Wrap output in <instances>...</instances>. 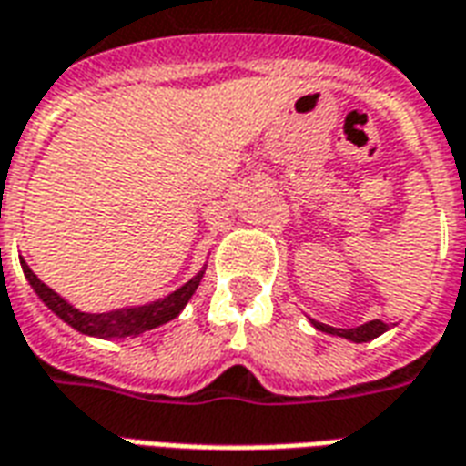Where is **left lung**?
Here are the masks:
<instances>
[{
	"label": "left lung",
	"instance_id": "8db88e82",
	"mask_svg": "<svg viewBox=\"0 0 466 466\" xmlns=\"http://www.w3.org/2000/svg\"><path fill=\"white\" fill-rule=\"evenodd\" d=\"M313 326L319 330H323V333H333V336L356 340V343L373 340L378 339L380 333L388 330V323H382V320H370V323H363V326H356V329H333V326H326V323H319V320H313Z\"/></svg>",
	"mask_w": 466,
	"mask_h": 466
}]
</instances>
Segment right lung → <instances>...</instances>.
<instances>
[{
	"label": "right lung",
	"mask_w": 466,
	"mask_h": 466,
	"mask_svg": "<svg viewBox=\"0 0 466 466\" xmlns=\"http://www.w3.org/2000/svg\"><path fill=\"white\" fill-rule=\"evenodd\" d=\"M24 277L29 279V284L34 286V291L39 294V299L51 311L56 313L58 319H64L68 326H74L76 330H81L86 336H96V339H116V336H137L143 330H150L155 326H163L167 320H172L177 313L185 309V303L189 301V296L195 294V289L199 286V279L205 271H199L198 277L189 279L187 284L180 286L177 291H172L170 296H165L160 301L146 303V306H130V309H120V311L108 313H84L74 309L71 303H66L61 296L44 284L29 267L26 261H22Z\"/></svg>",
	"instance_id": "obj_1"
}]
</instances>
